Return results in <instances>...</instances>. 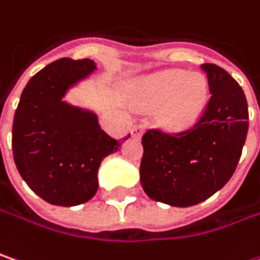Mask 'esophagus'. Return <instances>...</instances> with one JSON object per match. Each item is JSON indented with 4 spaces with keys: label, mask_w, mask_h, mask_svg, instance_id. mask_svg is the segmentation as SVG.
I'll use <instances>...</instances> for the list:
<instances>
[{
    "label": "esophagus",
    "mask_w": 260,
    "mask_h": 260,
    "mask_svg": "<svg viewBox=\"0 0 260 260\" xmlns=\"http://www.w3.org/2000/svg\"><path fill=\"white\" fill-rule=\"evenodd\" d=\"M144 134V126L143 125H135L132 129H131V135L134 138H141V135Z\"/></svg>",
    "instance_id": "obj_1"
}]
</instances>
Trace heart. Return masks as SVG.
I'll list each match as a JSON object with an SVG mask.
<instances>
[{"label": "heart", "mask_w": 260, "mask_h": 260, "mask_svg": "<svg viewBox=\"0 0 260 260\" xmlns=\"http://www.w3.org/2000/svg\"><path fill=\"white\" fill-rule=\"evenodd\" d=\"M131 104L143 112L159 111V123L166 131L192 128L203 116L209 101L205 76L187 70L157 72L138 79L131 86Z\"/></svg>", "instance_id": "b5f03b06"}]
</instances>
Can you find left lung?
I'll return each instance as SVG.
<instances>
[{
    "label": "left lung",
    "instance_id": "left-lung-1",
    "mask_svg": "<svg viewBox=\"0 0 260 260\" xmlns=\"http://www.w3.org/2000/svg\"><path fill=\"white\" fill-rule=\"evenodd\" d=\"M200 68L212 94L200 120L175 135L147 131L141 141L143 190L151 200L169 206H194L221 190L236 172L249 131L241 86L216 64Z\"/></svg>",
    "mask_w": 260,
    "mask_h": 260
}]
</instances>
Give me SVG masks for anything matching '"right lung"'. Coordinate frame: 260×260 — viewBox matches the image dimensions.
Segmentation results:
<instances>
[{
	"mask_svg": "<svg viewBox=\"0 0 260 260\" xmlns=\"http://www.w3.org/2000/svg\"><path fill=\"white\" fill-rule=\"evenodd\" d=\"M97 70L89 60L60 58L26 84L13 120V157L29 188L55 206H78L99 188L101 160L120 141L101 129L94 112L64 97Z\"/></svg>",
	"mask_w": 260,
	"mask_h": 260,
	"instance_id": "1",
	"label": "right lung"
}]
</instances>
